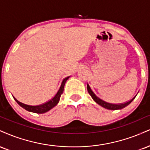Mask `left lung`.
<instances>
[{
  "mask_svg": "<svg viewBox=\"0 0 150 150\" xmlns=\"http://www.w3.org/2000/svg\"><path fill=\"white\" fill-rule=\"evenodd\" d=\"M87 91L90 94V96H91V98H93V100H94V101L97 104H98L99 105L102 106L103 108H105V109L112 110H121V109H122V108H125L126 106H127L128 105H129L130 103H131L133 101V99L135 98V97H136L135 96L134 98H133L131 100L125 103L112 104V103H107V102L104 101V100H103L100 98H99L98 97H97L95 95V93L93 92L92 90L91 89V88H90V86L88 84H87Z\"/></svg>",
  "mask_w": 150,
  "mask_h": 150,
  "instance_id": "8db88e82",
  "label": "left lung"
}]
</instances>
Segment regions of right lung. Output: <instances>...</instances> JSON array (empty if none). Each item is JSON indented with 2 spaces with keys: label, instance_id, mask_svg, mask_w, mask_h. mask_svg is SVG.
<instances>
[{
  "label": "right lung",
  "instance_id": "right-lung-1",
  "mask_svg": "<svg viewBox=\"0 0 150 150\" xmlns=\"http://www.w3.org/2000/svg\"><path fill=\"white\" fill-rule=\"evenodd\" d=\"M69 77H66V78L63 80L60 86V88H59V89L58 90V91L54 95V96L51 100H50L49 101L43 104L39 105H26L24 103H22L19 102V100H17V99L14 98V100H16V102H17L21 108H23V109H25L27 111L31 112H34V113H38V114H42V113H45L47 112H48L49 110H50L52 109L54 107H55V106L58 104V103L59 102L61 96L62 94V93L64 92L65 84H66V82L68 80V79L69 78Z\"/></svg>",
  "mask_w": 150,
  "mask_h": 150
}]
</instances>
